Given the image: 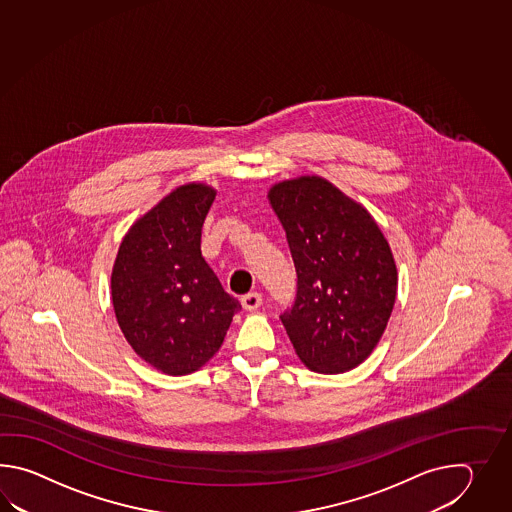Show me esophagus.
<instances>
[{
  "label": "esophagus",
  "mask_w": 512,
  "mask_h": 512,
  "mask_svg": "<svg viewBox=\"0 0 512 512\" xmlns=\"http://www.w3.org/2000/svg\"><path fill=\"white\" fill-rule=\"evenodd\" d=\"M241 305H243V309H247V311L258 309L261 305V294L258 293V291H252V293L241 296Z\"/></svg>",
  "instance_id": "34e87169"
}]
</instances>
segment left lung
I'll return each instance as SVG.
<instances>
[{"instance_id":"1","label":"left lung","mask_w":512,"mask_h":512,"mask_svg":"<svg viewBox=\"0 0 512 512\" xmlns=\"http://www.w3.org/2000/svg\"><path fill=\"white\" fill-rule=\"evenodd\" d=\"M267 197L298 274L296 300L282 315L298 359L318 373L357 368L395 304L390 243L366 208L320 175L276 183Z\"/></svg>"}]
</instances>
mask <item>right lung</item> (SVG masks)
<instances>
[{
    "instance_id": "add662e5",
    "label": "right lung",
    "mask_w": 512,
    "mask_h": 512,
    "mask_svg": "<svg viewBox=\"0 0 512 512\" xmlns=\"http://www.w3.org/2000/svg\"><path fill=\"white\" fill-rule=\"evenodd\" d=\"M216 190L177 186L120 241L111 300L133 351L166 375H188L218 353L240 302L201 256V229Z\"/></svg>"
}]
</instances>
